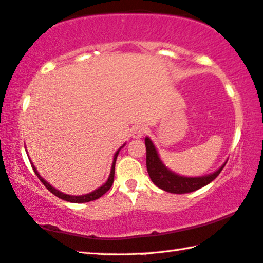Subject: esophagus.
Segmentation results:
<instances>
[{"label":"esophagus","instance_id":"esophagus-1","mask_svg":"<svg viewBox=\"0 0 263 263\" xmlns=\"http://www.w3.org/2000/svg\"><path fill=\"white\" fill-rule=\"evenodd\" d=\"M145 134V128L143 126H134L132 128V136L134 139H140Z\"/></svg>","mask_w":263,"mask_h":263}]
</instances>
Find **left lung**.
Masks as SVG:
<instances>
[{
  "label": "left lung",
  "mask_w": 263,
  "mask_h": 263,
  "mask_svg": "<svg viewBox=\"0 0 263 263\" xmlns=\"http://www.w3.org/2000/svg\"><path fill=\"white\" fill-rule=\"evenodd\" d=\"M145 149H147V171L151 180L154 182L155 185L162 189L164 192L173 193V194H185L195 192L208 183H211L213 180H215L217 175L221 173L222 169L226 165L224 162L216 172L204 176L199 177H187L181 176L177 174L173 173L172 171L165 167L161 161L154 143L149 137L144 139Z\"/></svg>",
  "instance_id": "left-lung-1"
}]
</instances>
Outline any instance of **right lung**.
<instances>
[{
  "instance_id": "add662e5",
  "label": "right lung",
  "mask_w": 263,
  "mask_h": 263,
  "mask_svg": "<svg viewBox=\"0 0 263 263\" xmlns=\"http://www.w3.org/2000/svg\"><path fill=\"white\" fill-rule=\"evenodd\" d=\"M124 144H126V143H124ZM124 144H123L122 147H121V148H123V147H124ZM121 148L119 149L118 152L115 153V155H114V161H112L111 169H110V175H109L108 180H107V182L104 183V184L101 185L100 188L95 189L94 192H91V193H89V194H86V195H79V196H78V195H76V196H75V195H68V194H64V193H62V192L58 191V189H55L54 187H52L51 184L48 183L47 181L44 180L41 175H40L39 172L36 171V168L34 167V164H33V163H31V167H33L34 172H35V174H36V176H37L39 179H40V181H41V182L44 184V187H46V188L48 189V191H49L50 193L54 194L55 196H58V197H60V199H62V200H64V201L72 202V203H84V202H89V201L98 200L99 197L102 196L103 194H106V193L109 191V189H110L112 182H114V174H115V162H116V157H118L119 153H120V151H121Z\"/></svg>"
}]
</instances>
